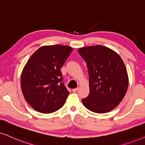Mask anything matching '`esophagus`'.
<instances>
[{
  "label": "esophagus",
  "instance_id": "obj_1",
  "mask_svg": "<svg viewBox=\"0 0 145 145\" xmlns=\"http://www.w3.org/2000/svg\"><path fill=\"white\" fill-rule=\"evenodd\" d=\"M78 90V88H75V89H73L72 91L74 93H76V92H77V91Z\"/></svg>",
  "mask_w": 145,
  "mask_h": 145
}]
</instances>
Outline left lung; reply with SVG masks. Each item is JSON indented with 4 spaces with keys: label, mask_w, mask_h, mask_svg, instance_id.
Instances as JSON below:
<instances>
[{
    "label": "left lung",
    "mask_w": 145,
    "mask_h": 145,
    "mask_svg": "<svg viewBox=\"0 0 145 145\" xmlns=\"http://www.w3.org/2000/svg\"><path fill=\"white\" fill-rule=\"evenodd\" d=\"M88 66L89 94L82 103L94 113H105L115 109L126 94L129 77L118 54L105 46L97 45L78 49Z\"/></svg>",
    "instance_id": "obj_1"
}]
</instances>
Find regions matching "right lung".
Instances as JSON below:
<instances>
[{"mask_svg": "<svg viewBox=\"0 0 145 145\" xmlns=\"http://www.w3.org/2000/svg\"><path fill=\"white\" fill-rule=\"evenodd\" d=\"M67 46H43L36 50L21 74L24 99L40 113H51L62 107L69 92L62 82L60 69L72 52Z\"/></svg>", "mask_w": 145, "mask_h": 145, "instance_id": "add662e5", "label": "right lung"}]
</instances>
